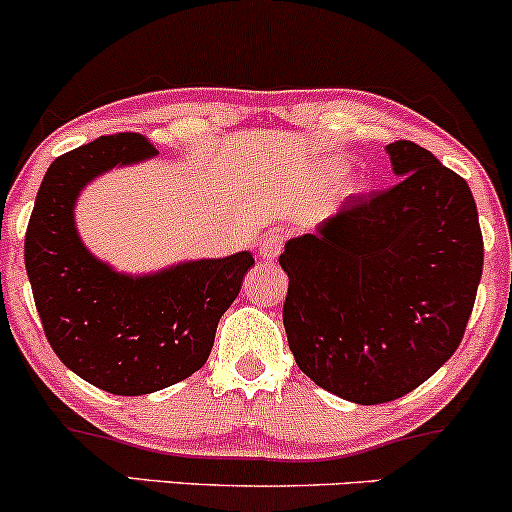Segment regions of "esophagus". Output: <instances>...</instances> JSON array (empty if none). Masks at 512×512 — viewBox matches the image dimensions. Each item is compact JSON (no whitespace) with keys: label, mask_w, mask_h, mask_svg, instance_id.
Returning a JSON list of instances; mask_svg holds the SVG:
<instances>
[{"label":"esophagus","mask_w":512,"mask_h":512,"mask_svg":"<svg viewBox=\"0 0 512 512\" xmlns=\"http://www.w3.org/2000/svg\"><path fill=\"white\" fill-rule=\"evenodd\" d=\"M281 248H284V236L281 233H272V236L260 240V257L262 260H276L281 255Z\"/></svg>","instance_id":"obj_1"}]
</instances>
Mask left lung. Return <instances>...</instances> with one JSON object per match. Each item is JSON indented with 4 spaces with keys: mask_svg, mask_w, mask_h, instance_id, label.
<instances>
[{
    "mask_svg": "<svg viewBox=\"0 0 512 512\" xmlns=\"http://www.w3.org/2000/svg\"><path fill=\"white\" fill-rule=\"evenodd\" d=\"M385 151L397 185L351 197L279 257L298 368L356 404L404 397L455 354L484 267L464 178L414 142Z\"/></svg>",
    "mask_w": 512,
    "mask_h": 512,
    "instance_id": "obj_1",
    "label": "left lung"
}]
</instances>
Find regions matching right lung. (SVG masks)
Segmentation results:
<instances>
[{"instance_id": "1", "label": "right lung", "mask_w": 512, "mask_h": 512, "mask_svg": "<svg viewBox=\"0 0 512 512\" xmlns=\"http://www.w3.org/2000/svg\"><path fill=\"white\" fill-rule=\"evenodd\" d=\"M156 156L137 132L79 146L50 163L26 231V272L57 358L110 395L137 397L207 363L216 325L238 298L250 252L129 276L93 257L74 223L79 192L105 170Z\"/></svg>"}]
</instances>
